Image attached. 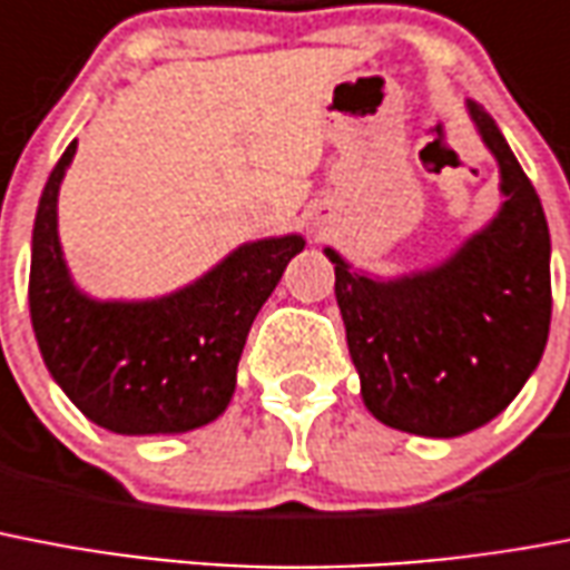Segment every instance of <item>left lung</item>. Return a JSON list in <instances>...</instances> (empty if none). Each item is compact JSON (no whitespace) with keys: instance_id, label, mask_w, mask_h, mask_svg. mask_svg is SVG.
Instances as JSON below:
<instances>
[{"instance_id":"1","label":"left lung","mask_w":570,"mask_h":570,"mask_svg":"<svg viewBox=\"0 0 570 570\" xmlns=\"http://www.w3.org/2000/svg\"><path fill=\"white\" fill-rule=\"evenodd\" d=\"M498 161V214L444 262L403 276L356 271L338 249L335 299L367 412L394 430L456 439L518 397L550 332V232L491 114L468 102Z\"/></svg>"}]
</instances>
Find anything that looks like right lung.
Listing matches in <instances>:
<instances>
[{"label": "right lung", "mask_w": 570, "mask_h": 570, "mask_svg": "<svg viewBox=\"0 0 570 570\" xmlns=\"http://www.w3.org/2000/svg\"><path fill=\"white\" fill-rule=\"evenodd\" d=\"M79 140L40 194L29 308L52 380L88 421L120 435H179L217 421L249 326L306 238L247 240L208 273L153 299H97L72 282L58 238V190Z\"/></svg>", "instance_id": "obj_1"}]
</instances>
